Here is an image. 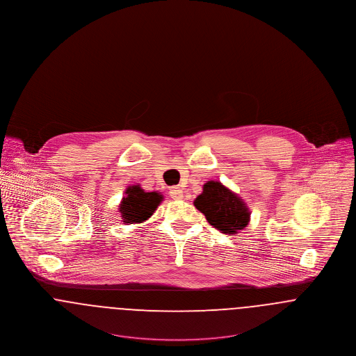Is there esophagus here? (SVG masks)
<instances>
[{"instance_id": "esophagus-1", "label": "esophagus", "mask_w": 356, "mask_h": 356, "mask_svg": "<svg viewBox=\"0 0 356 356\" xmlns=\"http://www.w3.org/2000/svg\"><path fill=\"white\" fill-rule=\"evenodd\" d=\"M169 196L172 197V199H175V200H180V199H183V189L180 188V187H172V188L169 189Z\"/></svg>"}]
</instances>
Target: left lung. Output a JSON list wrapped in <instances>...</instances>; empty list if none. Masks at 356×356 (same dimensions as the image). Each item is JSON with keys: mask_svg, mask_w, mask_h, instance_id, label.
Listing matches in <instances>:
<instances>
[{"mask_svg": "<svg viewBox=\"0 0 356 356\" xmlns=\"http://www.w3.org/2000/svg\"><path fill=\"white\" fill-rule=\"evenodd\" d=\"M193 204L204 213L211 226L225 234L243 230L250 220L246 203L220 181H207Z\"/></svg>", "mask_w": 356, "mask_h": 356, "instance_id": "1", "label": "left lung"}]
</instances>
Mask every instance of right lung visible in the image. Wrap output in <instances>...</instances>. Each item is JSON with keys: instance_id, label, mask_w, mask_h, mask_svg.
I'll return each mask as SVG.
<instances>
[{"instance_id": "1", "label": "right lung", "mask_w": 356, "mask_h": 356, "mask_svg": "<svg viewBox=\"0 0 356 356\" xmlns=\"http://www.w3.org/2000/svg\"><path fill=\"white\" fill-rule=\"evenodd\" d=\"M125 195L120 204V212L124 222L130 225L145 222L163 202L161 193L145 192L140 184L127 187Z\"/></svg>"}]
</instances>
